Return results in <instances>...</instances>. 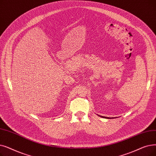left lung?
<instances>
[{"label": "left lung", "instance_id": "1", "mask_svg": "<svg viewBox=\"0 0 156 156\" xmlns=\"http://www.w3.org/2000/svg\"><path fill=\"white\" fill-rule=\"evenodd\" d=\"M99 116H100V115H99ZM103 117V118H107V119H113V118H108V117Z\"/></svg>", "mask_w": 156, "mask_h": 156}]
</instances>
